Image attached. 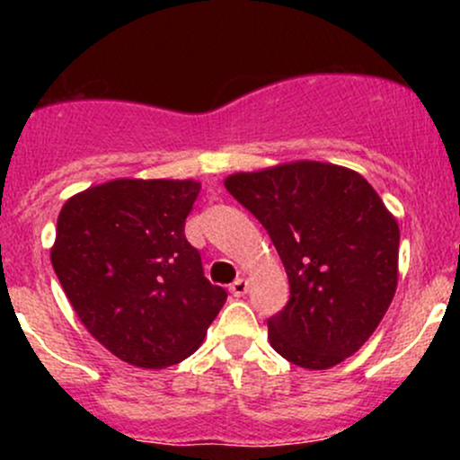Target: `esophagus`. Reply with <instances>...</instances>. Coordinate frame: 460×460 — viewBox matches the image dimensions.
I'll return each mask as SVG.
<instances>
[{
  "label": "esophagus",
  "mask_w": 460,
  "mask_h": 460,
  "mask_svg": "<svg viewBox=\"0 0 460 460\" xmlns=\"http://www.w3.org/2000/svg\"><path fill=\"white\" fill-rule=\"evenodd\" d=\"M229 292L234 294V296H244V294L248 292V283H246V279H235L234 283L229 285Z\"/></svg>",
  "instance_id": "34e87169"
}]
</instances>
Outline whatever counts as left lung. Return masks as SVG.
<instances>
[{
	"mask_svg": "<svg viewBox=\"0 0 460 460\" xmlns=\"http://www.w3.org/2000/svg\"><path fill=\"white\" fill-rule=\"evenodd\" d=\"M225 188L270 235L289 281L268 318L270 346L289 363L329 369L381 324L398 285L400 229L358 172L292 162L235 172Z\"/></svg>",
	"mask_w": 460,
	"mask_h": 460,
	"instance_id": "obj_1",
	"label": "left lung"
}]
</instances>
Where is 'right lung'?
I'll return each instance as SVG.
<instances>
[{
    "instance_id": "add662e5",
    "label": "right lung",
    "mask_w": 460,
    "mask_h": 460,
    "mask_svg": "<svg viewBox=\"0 0 460 460\" xmlns=\"http://www.w3.org/2000/svg\"><path fill=\"white\" fill-rule=\"evenodd\" d=\"M199 192L192 179H114L58 216L51 263L68 303L99 344L136 367L188 358L226 300L183 234Z\"/></svg>"
}]
</instances>
